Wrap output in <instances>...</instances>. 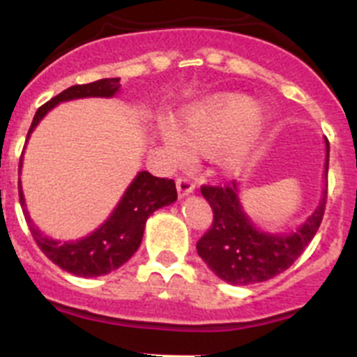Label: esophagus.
<instances>
[{"label": "esophagus", "instance_id": "34e87169", "mask_svg": "<svg viewBox=\"0 0 357 357\" xmlns=\"http://www.w3.org/2000/svg\"><path fill=\"white\" fill-rule=\"evenodd\" d=\"M176 188H178L179 197H186V195H190L192 192L195 190V185L190 181V179L178 178L176 179Z\"/></svg>", "mask_w": 357, "mask_h": 357}]
</instances>
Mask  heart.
<instances>
[{"label":"heart","instance_id":"1","mask_svg":"<svg viewBox=\"0 0 357 357\" xmlns=\"http://www.w3.org/2000/svg\"><path fill=\"white\" fill-rule=\"evenodd\" d=\"M271 126V114L245 94H220L179 112L178 121L162 119L158 133L174 165H186L195 151H213V163L224 174L249 165Z\"/></svg>","mask_w":357,"mask_h":357}]
</instances>
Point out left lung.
Wrapping results in <instances>:
<instances>
[{"label":"left lung","instance_id":"obj_1","mask_svg":"<svg viewBox=\"0 0 357 357\" xmlns=\"http://www.w3.org/2000/svg\"><path fill=\"white\" fill-rule=\"evenodd\" d=\"M327 169L329 142H326L324 165L326 183ZM201 194L213 210V224L197 242V255L222 281L245 287L281 274L303 255L322 222L327 188L306 222L290 233H271L256 226L240 202L236 183L233 186H202Z\"/></svg>","mask_w":357,"mask_h":357}]
</instances>
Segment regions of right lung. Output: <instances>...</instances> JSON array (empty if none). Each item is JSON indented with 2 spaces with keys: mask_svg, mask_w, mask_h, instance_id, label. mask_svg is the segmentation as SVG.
I'll return each mask as SVG.
<instances>
[{
  "mask_svg": "<svg viewBox=\"0 0 357 357\" xmlns=\"http://www.w3.org/2000/svg\"><path fill=\"white\" fill-rule=\"evenodd\" d=\"M119 91H121V78H102L86 85L69 86L38 108L31 121L26 144L30 135L46 117L47 112L53 110L60 102L85 98H114ZM21 167L22 156L19 162V174H21ZM176 199L178 192L172 179L156 178L147 171H140L130 183L110 217L98 229L79 240L62 242V240L50 238L35 226L26 210V201L19 178V201L37 245L54 265L79 278H98L123 266L140 247L147 218L160 208L172 204Z\"/></svg>",
  "mask_w": 357,
  "mask_h": 357,
  "instance_id": "add662e5",
  "label": "right lung"
}]
</instances>
